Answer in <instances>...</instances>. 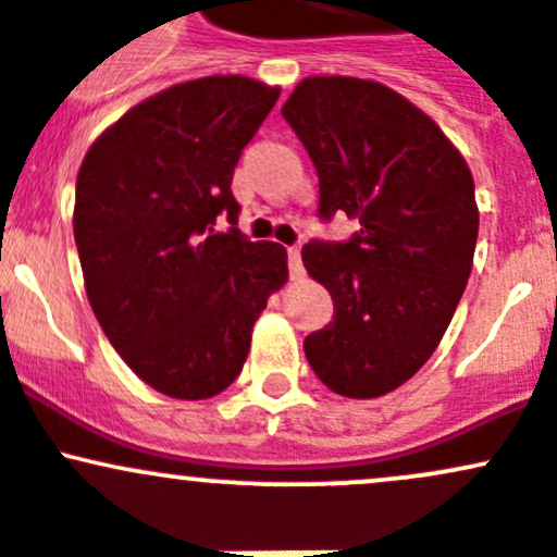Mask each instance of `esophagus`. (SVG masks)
<instances>
[{
  "mask_svg": "<svg viewBox=\"0 0 557 557\" xmlns=\"http://www.w3.org/2000/svg\"><path fill=\"white\" fill-rule=\"evenodd\" d=\"M288 272L294 280L305 277V263H301V250L299 247H288Z\"/></svg>",
  "mask_w": 557,
  "mask_h": 557,
  "instance_id": "1",
  "label": "esophagus"
}]
</instances>
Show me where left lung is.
Masks as SVG:
<instances>
[{
  "label": "left lung",
  "mask_w": 557,
  "mask_h": 557,
  "mask_svg": "<svg viewBox=\"0 0 557 557\" xmlns=\"http://www.w3.org/2000/svg\"><path fill=\"white\" fill-rule=\"evenodd\" d=\"M283 117L318 170V215L361 223L347 243L301 250L334 299L331 323L305 339L307 361L339 396H385L429 361L463 296L474 180L445 132L383 83L307 77Z\"/></svg>",
  "instance_id": "8db88e82"
}]
</instances>
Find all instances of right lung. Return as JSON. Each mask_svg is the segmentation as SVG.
I'll use <instances>...</instances> for the list:
<instances>
[{
  "mask_svg": "<svg viewBox=\"0 0 557 557\" xmlns=\"http://www.w3.org/2000/svg\"><path fill=\"white\" fill-rule=\"evenodd\" d=\"M280 88L243 75L180 83L117 117L77 172L75 245L110 345L172 398H210L243 372L288 252L237 228L234 166ZM226 214L228 233L214 221Z\"/></svg>",
  "mask_w": 557,
  "mask_h": 557,
  "instance_id": "add662e5",
  "label": "right lung"
}]
</instances>
